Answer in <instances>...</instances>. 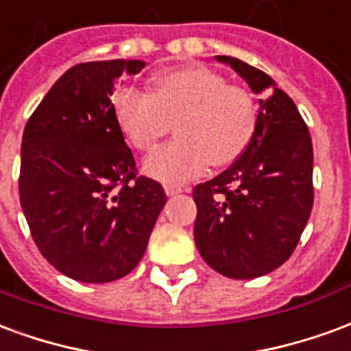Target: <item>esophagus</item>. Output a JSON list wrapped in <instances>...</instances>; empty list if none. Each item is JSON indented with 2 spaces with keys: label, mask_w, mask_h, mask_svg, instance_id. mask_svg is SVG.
<instances>
[{
  "label": "esophagus",
  "mask_w": 351,
  "mask_h": 351,
  "mask_svg": "<svg viewBox=\"0 0 351 351\" xmlns=\"http://www.w3.org/2000/svg\"><path fill=\"white\" fill-rule=\"evenodd\" d=\"M163 190H165L167 195H176V193H182L184 191L180 186H173V184H165V186H163Z\"/></svg>",
  "instance_id": "1"
}]
</instances>
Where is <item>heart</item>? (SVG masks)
I'll use <instances>...</instances> for the list:
<instances>
[{
    "label": "heart",
    "instance_id": "b5f03b06",
    "mask_svg": "<svg viewBox=\"0 0 351 351\" xmlns=\"http://www.w3.org/2000/svg\"><path fill=\"white\" fill-rule=\"evenodd\" d=\"M112 112L125 141L138 152H152L175 123L178 138L145 163L148 175L167 184L188 182L210 163L231 165L258 130V107L250 93L203 65L158 73L148 93L120 88Z\"/></svg>",
    "mask_w": 351,
    "mask_h": 351
}]
</instances>
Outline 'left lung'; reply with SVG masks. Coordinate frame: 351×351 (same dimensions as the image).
I'll list each match as a JSON object with an SVG mask.
<instances>
[{"instance_id":"8db88e82","label":"left lung","mask_w":351,"mask_h":351,"mask_svg":"<svg viewBox=\"0 0 351 351\" xmlns=\"http://www.w3.org/2000/svg\"><path fill=\"white\" fill-rule=\"evenodd\" d=\"M231 65L261 93L252 145L221 175L193 188L195 246L214 271L248 280L278 269L293 254L312 213V138L293 99L252 65Z\"/></svg>"}]
</instances>
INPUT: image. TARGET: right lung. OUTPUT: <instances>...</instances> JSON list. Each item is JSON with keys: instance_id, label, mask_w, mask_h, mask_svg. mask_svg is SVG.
<instances>
[{"instance_id": "1", "label": "right lung", "mask_w": 351, "mask_h": 351, "mask_svg": "<svg viewBox=\"0 0 351 351\" xmlns=\"http://www.w3.org/2000/svg\"><path fill=\"white\" fill-rule=\"evenodd\" d=\"M145 62H86L67 69L22 135L20 205L37 248L54 269L101 284L143 259L165 206L160 182L137 176L114 112L112 88Z\"/></svg>"}]
</instances>
